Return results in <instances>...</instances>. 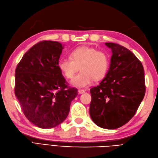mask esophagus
I'll return each instance as SVG.
<instances>
[{
  "label": "esophagus",
  "mask_w": 158,
  "mask_h": 158,
  "mask_svg": "<svg viewBox=\"0 0 158 158\" xmlns=\"http://www.w3.org/2000/svg\"><path fill=\"white\" fill-rule=\"evenodd\" d=\"M78 92H79V94H83V93H85V89H79Z\"/></svg>",
  "instance_id": "34e87169"
}]
</instances>
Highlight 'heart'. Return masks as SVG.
Listing matches in <instances>:
<instances>
[{
  "mask_svg": "<svg viewBox=\"0 0 158 158\" xmlns=\"http://www.w3.org/2000/svg\"><path fill=\"white\" fill-rule=\"evenodd\" d=\"M80 68V72L71 81L75 87L83 88L104 78L110 67V57L107 52L82 46L70 52L69 58H61L58 68L67 79H72Z\"/></svg>",
  "mask_w": 158,
  "mask_h": 158,
  "instance_id": "1",
  "label": "heart"
}]
</instances>
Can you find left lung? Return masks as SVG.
Segmentation results:
<instances>
[{
    "label": "left lung",
    "instance_id": "obj_1",
    "mask_svg": "<svg viewBox=\"0 0 158 158\" xmlns=\"http://www.w3.org/2000/svg\"><path fill=\"white\" fill-rule=\"evenodd\" d=\"M112 49L109 71L90 89L89 115L101 128L114 129L130 120L145 94L144 68L136 56L116 43H106Z\"/></svg>",
    "mask_w": 158,
    "mask_h": 158
}]
</instances>
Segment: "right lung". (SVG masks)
<instances>
[{
    "label": "right lung",
    "mask_w": 158,
    "mask_h": 158,
    "mask_svg": "<svg viewBox=\"0 0 158 158\" xmlns=\"http://www.w3.org/2000/svg\"><path fill=\"white\" fill-rule=\"evenodd\" d=\"M62 49L58 42H40L15 69V97L26 118L40 128H52L64 122L77 96V89L69 86L58 68Z\"/></svg>",
    "instance_id": "add662e5"
}]
</instances>
